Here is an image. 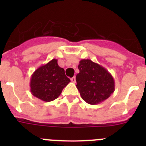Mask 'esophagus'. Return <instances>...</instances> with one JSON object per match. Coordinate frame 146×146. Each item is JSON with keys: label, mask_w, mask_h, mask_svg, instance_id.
Masks as SVG:
<instances>
[{"label": "esophagus", "mask_w": 146, "mask_h": 146, "mask_svg": "<svg viewBox=\"0 0 146 146\" xmlns=\"http://www.w3.org/2000/svg\"><path fill=\"white\" fill-rule=\"evenodd\" d=\"M71 81H72V82H76V77H73L71 78Z\"/></svg>", "instance_id": "34e87169"}]
</instances>
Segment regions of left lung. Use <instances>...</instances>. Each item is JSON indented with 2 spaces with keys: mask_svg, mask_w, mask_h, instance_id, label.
<instances>
[{
  "mask_svg": "<svg viewBox=\"0 0 146 146\" xmlns=\"http://www.w3.org/2000/svg\"><path fill=\"white\" fill-rule=\"evenodd\" d=\"M78 69L80 72L76 76V86L82 99L88 104H99L113 94L114 79L105 68L90 59H82Z\"/></svg>",
  "mask_w": 146,
  "mask_h": 146,
  "instance_id": "8db88e82",
  "label": "left lung"
}]
</instances>
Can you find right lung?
I'll return each instance as SVG.
<instances>
[{
	"instance_id": "add662e5",
	"label": "right lung",
	"mask_w": 146,
	"mask_h": 146,
	"mask_svg": "<svg viewBox=\"0 0 146 146\" xmlns=\"http://www.w3.org/2000/svg\"><path fill=\"white\" fill-rule=\"evenodd\" d=\"M69 82L64 69L58 64L57 59H52L33 73L30 81L31 92L44 102L53 101L60 96Z\"/></svg>"
}]
</instances>
